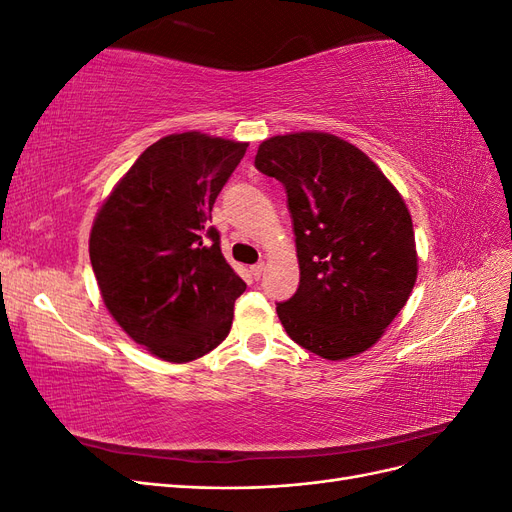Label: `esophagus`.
Instances as JSON below:
<instances>
[{
    "label": "esophagus",
    "instance_id": "1",
    "mask_svg": "<svg viewBox=\"0 0 512 512\" xmlns=\"http://www.w3.org/2000/svg\"><path fill=\"white\" fill-rule=\"evenodd\" d=\"M262 271H265V262H256V265L252 267V275L256 277V280H260V275H262Z\"/></svg>",
    "mask_w": 512,
    "mask_h": 512
}]
</instances>
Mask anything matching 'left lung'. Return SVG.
Masks as SVG:
<instances>
[{
    "instance_id": "1",
    "label": "left lung",
    "mask_w": 512,
    "mask_h": 512,
    "mask_svg": "<svg viewBox=\"0 0 512 512\" xmlns=\"http://www.w3.org/2000/svg\"><path fill=\"white\" fill-rule=\"evenodd\" d=\"M254 166L284 185L301 280L277 303L292 342L339 361L374 346L416 282L404 198L361 149L324 132L273 136Z\"/></svg>"
}]
</instances>
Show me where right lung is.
Returning a JSON list of instances; mask_svg holds the SVG:
<instances>
[{
	"instance_id": "add662e5",
	"label": "right lung",
	"mask_w": 512,
	"mask_h": 512,
	"mask_svg": "<svg viewBox=\"0 0 512 512\" xmlns=\"http://www.w3.org/2000/svg\"><path fill=\"white\" fill-rule=\"evenodd\" d=\"M247 143L200 132L147 147L96 215L89 258L104 305L136 344L188 363L230 333L245 282L209 226Z\"/></svg>"
}]
</instances>
